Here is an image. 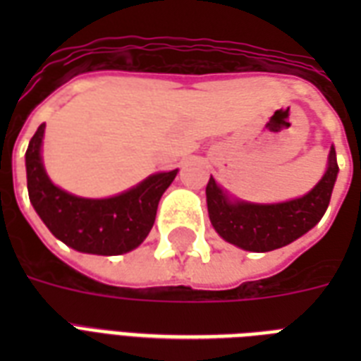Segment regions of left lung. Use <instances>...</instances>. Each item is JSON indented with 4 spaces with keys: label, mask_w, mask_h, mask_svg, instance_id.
Returning <instances> with one entry per match:
<instances>
[{
    "label": "left lung",
    "mask_w": 361,
    "mask_h": 361,
    "mask_svg": "<svg viewBox=\"0 0 361 361\" xmlns=\"http://www.w3.org/2000/svg\"><path fill=\"white\" fill-rule=\"evenodd\" d=\"M337 157L331 146L328 169L317 185L300 198L277 204H255L232 198L209 178L206 187L209 221L215 232L243 251L268 252L292 243L313 228L328 209L336 185Z\"/></svg>",
    "instance_id": "1"
}]
</instances>
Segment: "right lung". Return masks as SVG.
I'll use <instances>...</instances> for the list:
<instances>
[{"instance_id": "add662e5", "label": "right lung", "mask_w": 361, "mask_h": 361, "mask_svg": "<svg viewBox=\"0 0 361 361\" xmlns=\"http://www.w3.org/2000/svg\"><path fill=\"white\" fill-rule=\"evenodd\" d=\"M44 123L25 152L27 192L37 215L54 236L75 251L90 255H123L146 240L157 215L159 200L174 181L178 169L147 176L138 185L116 197L82 198L54 185L42 164Z\"/></svg>"}]
</instances>
